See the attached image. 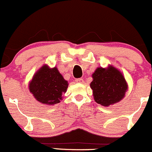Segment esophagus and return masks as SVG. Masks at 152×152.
Instances as JSON below:
<instances>
[{
    "label": "esophagus",
    "instance_id": "esophagus-1",
    "mask_svg": "<svg viewBox=\"0 0 152 152\" xmlns=\"http://www.w3.org/2000/svg\"><path fill=\"white\" fill-rule=\"evenodd\" d=\"M76 82H77V83H84V79H82V78H80V79H76Z\"/></svg>",
    "mask_w": 152,
    "mask_h": 152
}]
</instances>
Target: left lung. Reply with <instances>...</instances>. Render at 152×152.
I'll use <instances>...</instances> for the list:
<instances>
[{"label":"left lung","mask_w":152,"mask_h":152,"mask_svg":"<svg viewBox=\"0 0 152 152\" xmlns=\"http://www.w3.org/2000/svg\"><path fill=\"white\" fill-rule=\"evenodd\" d=\"M90 87L96 103L108 107L124 99L128 89L125 78L117 68L108 66L98 67L92 75Z\"/></svg>","instance_id":"8db88e82"}]
</instances>
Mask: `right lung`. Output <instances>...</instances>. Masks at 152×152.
I'll return each instance as SVG.
<instances>
[{
    "label": "right lung",
    "mask_w": 152,
    "mask_h": 152,
    "mask_svg": "<svg viewBox=\"0 0 152 152\" xmlns=\"http://www.w3.org/2000/svg\"><path fill=\"white\" fill-rule=\"evenodd\" d=\"M68 87L65 80L56 67L50 68L47 65L39 69L29 82V91L37 101L48 105L60 102L62 93Z\"/></svg>",
    "instance_id": "right-lung-1"
}]
</instances>
